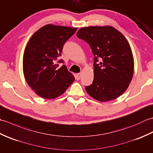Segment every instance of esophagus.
I'll list each match as a JSON object with an SVG mask.
<instances>
[{"mask_svg":"<svg viewBox=\"0 0 153 153\" xmlns=\"http://www.w3.org/2000/svg\"><path fill=\"white\" fill-rule=\"evenodd\" d=\"M80 78H81V74H80V73L77 74L76 75V79L77 80H79Z\"/></svg>","mask_w":153,"mask_h":153,"instance_id":"1","label":"esophagus"}]
</instances>
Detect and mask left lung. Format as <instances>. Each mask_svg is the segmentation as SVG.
<instances>
[{"mask_svg":"<svg viewBox=\"0 0 153 153\" xmlns=\"http://www.w3.org/2000/svg\"><path fill=\"white\" fill-rule=\"evenodd\" d=\"M77 37L89 45L95 56L94 79L91 85L85 87L87 93L100 102L122 95L134 70V56L125 37L110 25L81 28Z\"/></svg>","mask_w":153,"mask_h":153,"instance_id":"left-lung-1","label":"left lung"}]
</instances>
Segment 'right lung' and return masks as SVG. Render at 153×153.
<instances>
[{"instance_id":"1","label":"right lung","mask_w":153,"mask_h":153,"mask_svg":"<svg viewBox=\"0 0 153 153\" xmlns=\"http://www.w3.org/2000/svg\"><path fill=\"white\" fill-rule=\"evenodd\" d=\"M77 28L48 24L32 35L23 57L25 79L35 93L51 99L63 94L75 77L66 66L56 64L63 46ZM58 63L64 62L60 59Z\"/></svg>"}]
</instances>
